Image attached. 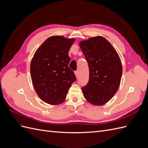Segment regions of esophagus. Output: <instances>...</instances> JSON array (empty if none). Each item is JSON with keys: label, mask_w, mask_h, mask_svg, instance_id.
Returning a JSON list of instances; mask_svg holds the SVG:
<instances>
[{"label": "esophagus", "mask_w": 148, "mask_h": 148, "mask_svg": "<svg viewBox=\"0 0 148 148\" xmlns=\"http://www.w3.org/2000/svg\"><path fill=\"white\" fill-rule=\"evenodd\" d=\"M75 74L76 77H77V78H78V77H79V72H78V71H75Z\"/></svg>", "instance_id": "1"}]
</instances>
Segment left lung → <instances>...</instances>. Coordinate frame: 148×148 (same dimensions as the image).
Wrapping results in <instances>:
<instances>
[{"instance_id":"1","label":"left lung","mask_w":148,"mask_h":148,"mask_svg":"<svg viewBox=\"0 0 148 148\" xmlns=\"http://www.w3.org/2000/svg\"><path fill=\"white\" fill-rule=\"evenodd\" d=\"M89 69V79L82 88L85 99L95 106L109 101L118 91L122 75L120 57L112 44L97 36L79 42Z\"/></svg>"}]
</instances>
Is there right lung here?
<instances>
[{
  "label": "right lung",
  "instance_id": "right-lung-1",
  "mask_svg": "<svg viewBox=\"0 0 148 148\" xmlns=\"http://www.w3.org/2000/svg\"><path fill=\"white\" fill-rule=\"evenodd\" d=\"M75 39L62 36L48 38L35 52L31 62L33 87L40 99L49 104L64 102L76 77L69 64V51Z\"/></svg>",
  "mask_w": 148,
  "mask_h": 148
}]
</instances>
